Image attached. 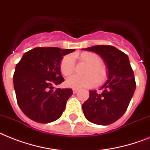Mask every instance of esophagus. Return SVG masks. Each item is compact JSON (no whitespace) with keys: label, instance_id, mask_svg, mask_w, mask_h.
Listing matches in <instances>:
<instances>
[{"label":"esophagus","instance_id":"obj_1","mask_svg":"<svg viewBox=\"0 0 150 150\" xmlns=\"http://www.w3.org/2000/svg\"><path fill=\"white\" fill-rule=\"evenodd\" d=\"M72 92L74 94H75V93H77V92H79V89H77V88H73Z\"/></svg>","mask_w":150,"mask_h":150}]
</instances>
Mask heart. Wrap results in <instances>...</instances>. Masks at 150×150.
Instances as JSON below:
<instances>
[{
	"mask_svg": "<svg viewBox=\"0 0 150 150\" xmlns=\"http://www.w3.org/2000/svg\"><path fill=\"white\" fill-rule=\"evenodd\" d=\"M80 60L88 64L85 74L87 75L79 76L73 75L66 79L65 84L68 87L74 88L92 87L96 84H100L106 79L107 71L102 64V58L93 52H82L76 55ZM75 62L74 56L67 54L61 60L59 69L64 76H69L75 70Z\"/></svg>",
	"mask_w": 150,
	"mask_h": 150,
	"instance_id": "b5f03b06",
	"label": "heart"
}]
</instances>
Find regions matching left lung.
Masks as SVG:
<instances>
[{"label":"left lung","instance_id":"obj_1","mask_svg":"<svg viewBox=\"0 0 150 150\" xmlns=\"http://www.w3.org/2000/svg\"><path fill=\"white\" fill-rule=\"evenodd\" d=\"M83 49L102 56L109 69L102 92L89 91V98L82 105L83 113L92 123L107 126L126 112L136 89L134 73L127 54L115 47L96 45Z\"/></svg>","mask_w":150,"mask_h":150}]
</instances>
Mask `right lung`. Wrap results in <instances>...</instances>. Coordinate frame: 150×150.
Wrapping results in <instances>:
<instances>
[{
  "label": "right lung",
  "instance_id": "add662e5",
  "mask_svg": "<svg viewBox=\"0 0 150 150\" xmlns=\"http://www.w3.org/2000/svg\"><path fill=\"white\" fill-rule=\"evenodd\" d=\"M75 49L35 47L25 52L16 64L13 76L18 104L33 121L48 123L62 115L71 88L54 89L64 81L59 64L63 56Z\"/></svg>",
  "mask_w": 150,
  "mask_h": 150
}]
</instances>
